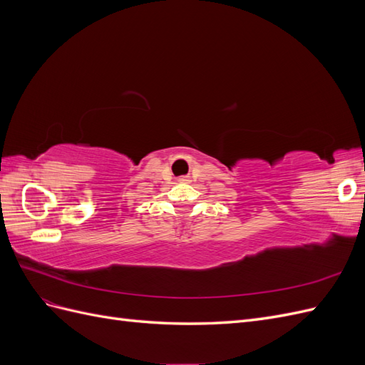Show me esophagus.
<instances>
[{
    "label": "esophagus",
    "instance_id": "34e87169",
    "mask_svg": "<svg viewBox=\"0 0 365 365\" xmlns=\"http://www.w3.org/2000/svg\"><path fill=\"white\" fill-rule=\"evenodd\" d=\"M180 181H181V182H187V181H189V178H187V176H181Z\"/></svg>",
    "mask_w": 365,
    "mask_h": 365
}]
</instances>
